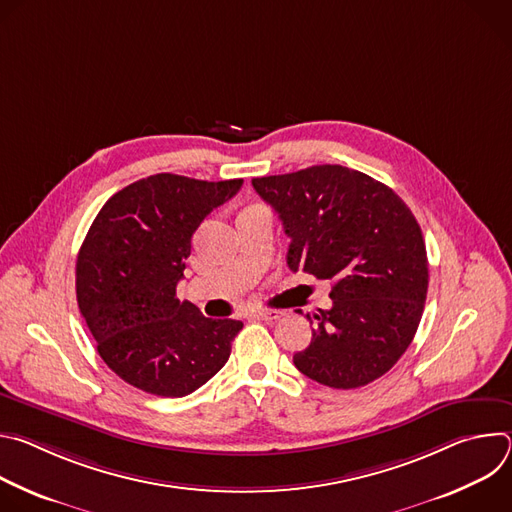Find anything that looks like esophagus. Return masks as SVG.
I'll return each instance as SVG.
<instances>
[{"instance_id":"esophagus-1","label":"esophagus","mask_w":512,"mask_h":512,"mask_svg":"<svg viewBox=\"0 0 512 512\" xmlns=\"http://www.w3.org/2000/svg\"><path fill=\"white\" fill-rule=\"evenodd\" d=\"M281 316H283V312H281V310H255V312H251V318L267 320V322H271V320H279Z\"/></svg>"}]
</instances>
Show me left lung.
<instances>
[{"label":"left lung","instance_id":"8db88e82","mask_svg":"<svg viewBox=\"0 0 512 512\" xmlns=\"http://www.w3.org/2000/svg\"><path fill=\"white\" fill-rule=\"evenodd\" d=\"M291 239L287 265L332 281V308L308 314L300 373L332 389L383 377L411 344L427 296V253L407 204L383 182L344 166L253 178ZM300 312V310H298Z\"/></svg>","mask_w":512,"mask_h":512}]
</instances>
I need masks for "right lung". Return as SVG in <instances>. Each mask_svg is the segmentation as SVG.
Wrapping results in <instances>:
<instances>
[{"mask_svg": "<svg viewBox=\"0 0 512 512\" xmlns=\"http://www.w3.org/2000/svg\"><path fill=\"white\" fill-rule=\"evenodd\" d=\"M243 180H137L99 210L77 257V302L107 367L158 397H184L225 367L243 322L180 302L194 231Z\"/></svg>", "mask_w": 512, "mask_h": 512, "instance_id": "obj_1", "label": "right lung"}]
</instances>
